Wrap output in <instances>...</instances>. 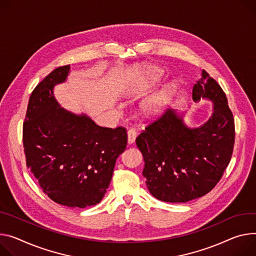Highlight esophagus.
Listing matches in <instances>:
<instances>
[{"mask_svg":"<svg viewBox=\"0 0 256 256\" xmlns=\"http://www.w3.org/2000/svg\"><path fill=\"white\" fill-rule=\"evenodd\" d=\"M136 136V130L134 128H130L128 132V145H132L134 143Z\"/></svg>","mask_w":256,"mask_h":256,"instance_id":"obj_1","label":"esophagus"}]
</instances>
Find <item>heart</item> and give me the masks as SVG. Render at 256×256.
Returning a JSON list of instances; mask_svg holds the SVG:
<instances>
[{"label":"heart","instance_id":"heart-1","mask_svg":"<svg viewBox=\"0 0 256 256\" xmlns=\"http://www.w3.org/2000/svg\"><path fill=\"white\" fill-rule=\"evenodd\" d=\"M132 74L140 80V84H142V86L150 88L161 76V70L155 66H144L134 69ZM176 90V84L170 82L154 92L152 95L143 101L141 105L142 114L147 118H158L170 104Z\"/></svg>","mask_w":256,"mask_h":256}]
</instances>
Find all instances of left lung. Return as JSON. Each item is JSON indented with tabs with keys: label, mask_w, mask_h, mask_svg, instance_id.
Wrapping results in <instances>:
<instances>
[{
	"label": "left lung",
	"mask_w": 256,
	"mask_h": 256,
	"mask_svg": "<svg viewBox=\"0 0 256 256\" xmlns=\"http://www.w3.org/2000/svg\"><path fill=\"white\" fill-rule=\"evenodd\" d=\"M192 98L214 104L210 118L202 126L189 128L184 113L168 109L136 138L148 190L164 202L184 203L210 192L233 153V113L222 88L205 70L193 86Z\"/></svg>",
	"instance_id": "left-lung-1"
}]
</instances>
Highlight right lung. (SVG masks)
<instances>
[{
    "instance_id": "1",
    "label": "right lung",
    "mask_w": 256,
    "mask_h": 256,
    "mask_svg": "<svg viewBox=\"0 0 256 256\" xmlns=\"http://www.w3.org/2000/svg\"><path fill=\"white\" fill-rule=\"evenodd\" d=\"M70 65L56 68L32 90L23 147L26 166L44 193L58 204L84 208L99 203L118 157L126 150L124 128H102L86 114L62 108L54 86L66 80Z\"/></svg>"
}]
</instances>
